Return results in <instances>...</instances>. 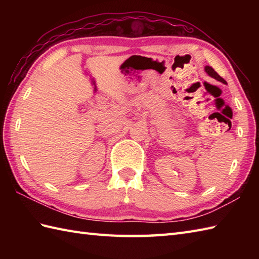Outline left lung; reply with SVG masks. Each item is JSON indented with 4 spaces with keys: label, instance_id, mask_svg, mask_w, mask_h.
Masks as SVG:
<instances>
[{
    "label": "left lung",
    "instance_id": "1",
    "mask_svg": "<svg viewBox=\"0 0 259 259\" xmlns=\"http://www.w3.org/2000/svg\"><path fill=\"white\" fill-rule=\"evenodd\" d=\"M205 71L206 72L208 73V75H210L211 78H213V79H216V80H218V81H221V82H223V83H225V84H227V82L225 81L221 75H219L216 71H214L211 67H209V65H206L205 67Z\"/></svg>",
    "mask_w": 259,
    "mask_h": 259
}]
</instances>
